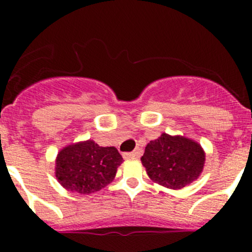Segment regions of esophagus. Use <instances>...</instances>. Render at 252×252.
<instances>
[{
  "label": "esophagus",
  "mask_w": 252,
  "mask_h": 252,
  "mask_svg": "<svg viewBox=\"0 0 252 252\" xmlns=\"http://www.w3.org/2000/svg\"><path fill=\"white\" fill-rule=\"evenodd\" d=\"M139 156H140V150H138V149H136L135 151H133V152H126V154H123V157L126 159L138 158Z\"/></svg>",
  "instance_id": "obj_1"
}]
</instances>
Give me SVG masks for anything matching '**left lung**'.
I'll return each instance as SVG.
<instances>
[{"label": "left lung", "mask_w": 252, "mask_h": 252, "mask_svg": "<svg viewBox=\"0 0 252 252\" xmlns=\"http://www.w3.org/2000/svg\"><path fill=\"white\" fill-rule=\"evenodd\" d=\"M141 162L151 180L177 190L199 178L204 169L205 152L191 139L163 133L146 145Z\"/></svg>", "instance_id": "left-lung-1"}]
</instances>
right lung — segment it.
I'll return each instance as SVG.
<instances>
[{
    "label": "right lung",
    "instance_id": "obj_1",
    "mask_svg": "<svg viewBox=\"0 0 252 252\" xmlns=\"http://www.w3.org/2000/svg\"><path fill=\"white\" fill-rule=\"evenodd\" d=\"M123 157L116 147L98 146L86 140L61 150L56 158V178L64 189L88 195L114 179Z\"/></svg>",
    "mask_w": 252,
    "mask_h": 252
}]
</instances>
